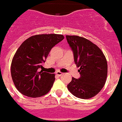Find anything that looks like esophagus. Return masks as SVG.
Returning <instances> with one entry per match:
<instances>
[{
  "label": "esophagus",
  "instance_id": "1",
  "mask_svg": "<svg viewBox=\"0 0 122 122\" xmlns=\"http://www.w3.org/2000/svg\"><path fill=\"white\" fill-rule=\"evenodd\" d=\"M63 72H61V71H56V75L59 76H61L62 74H63Z\"/></svg>",
  "mask_w": 122,
  "mask_h": 122
}]
</instances>
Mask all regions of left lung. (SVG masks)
I'll return each instance as SVG.
<instances>
[{
  "mask_svg": "<svg viewBox=\"0 0 122 122\" xmlns=\"http://www.w3.org/2000/svg\"><path fill=\"white\" fill-rule=\"evenodd\" d=\"M66 39L81 74L79 79L72 77L67 89L76 97L91 99L105 85L107 77V59L102 50L87 39L76 35H66Z\"/></svg>",
  "mask_w": 122,
  "mask_h": 122,
  "instance_id": "obj_1",
  "label": "left lung"
}]
</instances>
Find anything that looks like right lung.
<instances>
[{"mask_svg": "<svg viewBox=\"0 0 122 122\" xmlns=\"http://www.w3.org/2000/svg\"><path fill=\"white\" fill-rule=\"evenodd\" d=\"M64 38L63 35L41 34L32 36L21 43L11 64V76L21 94L40 97L51 90L55 74L39 71L53 46Z\"/></svg>", "mask_w": 122, "mask_h": 122, "instance_id": "right-lung-1", "label": "right lung"}]
</instances>
